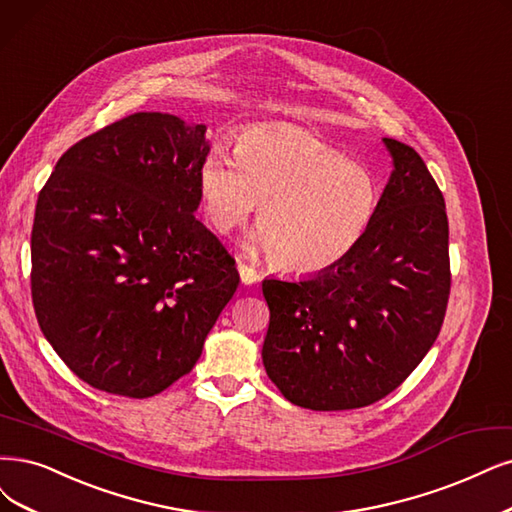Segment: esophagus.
Wrapping results in <instances>:
<instances>
[{
  "instance_id": "esophagus-1",
  "label": "esophagus",
  "mask_w": 512,
  "mask_h": 512,
  "mask_svg": "<svg viewBox=\"0 0 512 512\" xmlns=\"http://www.w3.org/2000/svg\"><path fill=\"white\" fill-rule=\"evenodd\" d=\"M238 272H240V278H242L244 285H255V282L261 278L259 272L251 266H246L244 261H238Z\"/></svg>"
}]
</instances>
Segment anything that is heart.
<instances>
[{
  "mask_svg": "<svg viewBox=\"0 0 512 512\" xmlns=\"http://www.w3.org/2000/svg\"><path fill=\"white\" fill-rule=\"evenodd\" d=\"M234 154L213 149L198 170L204 215L215 232L227 234L259 204L257 242L278 268L323 274L354 253L371 230L380 206L371 170L310 132L253 128L238 139Z\"/></svg>",
  "mask_w": 512,
  "mask_h": 512,
  "instance_id": "heart-1",
  "label": "heart"
}]
</instances>
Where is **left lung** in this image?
<instances>
[{
    "instance_id": "8db88e82",
    "label": "left lung",
    "mask_w": 512,
    "mask_h": 512,
    "mask_svg": "<svg viewBox=\"0 0 512 512\" xmlns=\"http://www.w3.org/2000/svg\"><path fill=\"white\" fill-rule=\"evenodd\" d=\"M394 170L371 230L312 278L263 280V365L287 401L367 407L399 388L439 337L451 289L445 200L413 147L384 139Z\"/></svg>"
}]
</instances>
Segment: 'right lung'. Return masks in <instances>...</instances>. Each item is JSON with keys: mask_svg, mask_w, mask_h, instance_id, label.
I'll use <instances>...</instances> for the list:
<instances>
[{"mask_svg": "<svg viewBox=\"0 0 512 512\" xmlns=\"http://www.w3.org/2000/svg\"><path fill=\"white\" fill-rule=\"evenodd\" d=\"M204 132L132 113L71 145L37 196V323L92 388L147 399L173 386L238 289L234 257L194 215Z\"/></svg>", "mask_w": 512, "mask_h": 512, "instance_id": "obj_1", "label": "right lung"}]
</instances>
